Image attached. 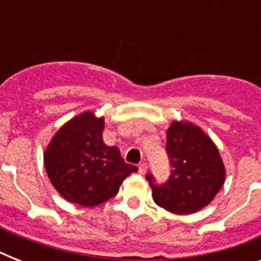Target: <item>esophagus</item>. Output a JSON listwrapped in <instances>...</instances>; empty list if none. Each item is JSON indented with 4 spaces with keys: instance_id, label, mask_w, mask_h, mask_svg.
<instances>
[{
    "instance_id": "esophagus-1",
    "label": "esophagus",
    "mask_w": 261,
    "mask_h": 261,
    "mask_svg": "<svg viewBox=\"0 0 261 261\" xmlns=\"http://www.w3.org/2000/svg\"><path fill=\"white\" fill-rule=\"evenodd\" d=\"M138 171H139V173H141V174L146 173V171H147V165H146V164H145V163L139 164V165H138Z\"/></svg>"
}]
</instances>
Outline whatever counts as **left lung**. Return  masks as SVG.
Returning a JSON list of instances; mask_svg holds the SVG:
<instances>
[{
    "label": "left lung",
    "mask_w": 261,
    "mask_h": 261,
    "mask_svg": "<svg viewBox=\"0 0 261 261\" xmlns=\"http://www.w3.org/2000/svg\"><path fill=\"white\" fill-rule=\"evenodd\" d=\"M172 165L169 180L155 186L147 174L155 204L173 214H194L213 202L222 188L226 171L218 147L199 126L173 120L167 130Z\"/></svg>",
    "instance_id": "8db88e82"
}]
</instances>
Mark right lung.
Instances as JSON below:
<instances>
[{
  "mask_svg": "<svg viewBox=\"0 0 261 261\" xmlns=\"http://www.w3.org/2000/svg\"><path fill=\"white\" fill-rule=\"evenodd\" d=\"M102 130L104 118L85 111L65 123L46 147L47 176L67 202L98 206L118 194L123 180L138 171L124 163L118 147L107 146Z\"/></svg>",
  "mask_w": 261,
  "mask_h": 261,
  "instance_id": "1",
  "label": "right lung"
}]
</instances>
